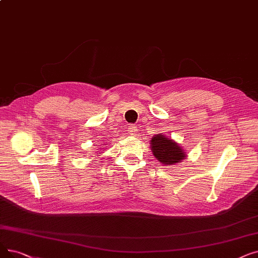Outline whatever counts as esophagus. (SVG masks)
Instances as JSON below:
<instances>
[{
	"mask_svg": "<svg viewBox=\"0 0 258 258\" xmlns=\"http://www.w3.org/2000/svg\"><path fill=\"white\" fill-rule=\"evenodd\" d=\"M128 133H130L131 136H136L137 133H138L137 126L134 125V124H131V125L128 126Z\"/></svg>",
	"mask_w": 258,
	"mask_h": 258,
	"instance_id": "obj_1",
	"label": "esophagus"
}]
</instances>
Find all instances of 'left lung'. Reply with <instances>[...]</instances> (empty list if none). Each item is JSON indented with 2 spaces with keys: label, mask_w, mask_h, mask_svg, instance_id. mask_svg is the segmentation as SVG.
Here are the masks:
<instances>
[{
  "label": "left lung",
  "mask_w": 258,
  "mask_h": 258,
  "mask_svg": "<svg viewBox=\"0 0 258 258\" xmlns=\"http://www.w3.org/2000/svg\"><path fill=\"white\" fill-rule=\"evenodd\" d=\"M151 148L156 159L164 165H172L185 158L180 145L161 134H157L152 138Z\"/></svg>",
  "instance_id": "left-lung-1"
}]
</instances>
